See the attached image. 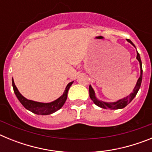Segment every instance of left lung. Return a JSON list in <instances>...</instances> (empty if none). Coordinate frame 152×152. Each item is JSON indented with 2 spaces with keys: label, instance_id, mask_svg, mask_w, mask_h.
<instances>
[{
  "label": "left lung",
  "instance_id": "left-lung-1",
  "mask_svg": "<svg viewBox=\"0 0 152 152\" xmlns=\"http://www.w3.org/2000/svg\"><path fill=\"white\" fill-rule=\"evenodd\" d=\"M127 41L131 43L132 45H133L134 47L135 45L133 44V42L131 41L130 39H126ZM137 60L139 61V64H140V71H141V74H140V77L137 80V83L135 84V88L133 89V92L131 93L129 96H127L126 97L123 98L121 100H119L118 101L116 102H113V103H107V102H103L102 100H98L97 98H96V95H95V92L94 91V89L92 88L91 85L89 86V92H90V97H91V100H93V102L96 104V106L98 107H101V108L103 109H110V110H118V109H123L125 107L128 105L129 103L132 101V100H133L134 97L136 96L137 93L139 91V88L141 87V84H142V61H141L140 58V56H139V53L137 52V56H136Z\"/></svg>",
  "mask_w": 152,
  "mask_h": 152
}]
</instances>
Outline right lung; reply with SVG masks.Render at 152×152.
Instances as JSON below:
<instances>
[{
	"label": "right lung",
	"instance_id": "1",
	"mask_svg": "<svg viewBox=\"0 0 152 152\" xmlns=\"http://www.w3.org/2000/svg\"><path fill=\"white\" fill-rule=\"evenodd\" d=\"M73 82L74 81H72L67 85L63 94L59 98H58L57 100L51 102V103H40V102L28 100V99L24 97L19 92L18 89L14 84L13 79H12V85H13V91L15 93L17 99L20 100L21 104L26 110L31 111L33 113L37 114V115H49V114L53 113L58 110L59 109H61L66 101L68 90H69L70 87L72 86V84H73Z\"/></svg>",
	"mask_w": 152,
	"mask_h": 152
}]
</instances>
